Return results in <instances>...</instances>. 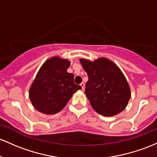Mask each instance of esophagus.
<instances>
[{"mask_svg": "<svg viewBox=\"0 0 157 157\" xmlns=\"http://www.w3.org/2000/svg\"><path fill=\"white\" fill-rule=\"evenodd\" d=\"M80 86H81L82 89H84V87H85V83H84L83 82H81V83H80Z\"/></svg>", "mask_w": 157, "mask_h": 157, "instance_id": "obj_1", "label": "esophagus"}]
</instances>
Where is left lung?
I'll use <instances>...</instances> for the list:
<instances>
[{
    "instance_id": "1",
    "label": "left lung",
    "mask_w": 157,
    "mask_h": 157,
    "mask_svg": "<svg viewBox=\"0 0 157 157\" xmlns=\"http://www.w3.org/2000/svg\"><path fill=\"white\" fill-rule=\"evenodd\" d=\"M80 63L89 77L85 94L93 109L104 116L123 111L130 98V89L119 68L105 58L94 62L81 59Z\"/></svg>"
}]
</instances>
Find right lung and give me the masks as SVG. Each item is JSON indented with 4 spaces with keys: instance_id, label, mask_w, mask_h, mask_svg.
Wrapping results in <instances>:
<instances>
[{
    "instance_id": "obj_1",
    "label": "right lung",
    "mask_w": 157,
    "mask_h": 157,
    "mask_svg": "<svg viewBox=\"0 0 157 157\" xmlns=\"http://www.w3.org/2000/svg\"><path fill=\"white\" fill-rule=\"evenodd\" d=\"M70 62L53 57L41 67L31 85L29 96L38 111L48 115L56 114L65 107L80 86L74 81L73 74L67 69Z\"/></svg>"
}]
</instances>
